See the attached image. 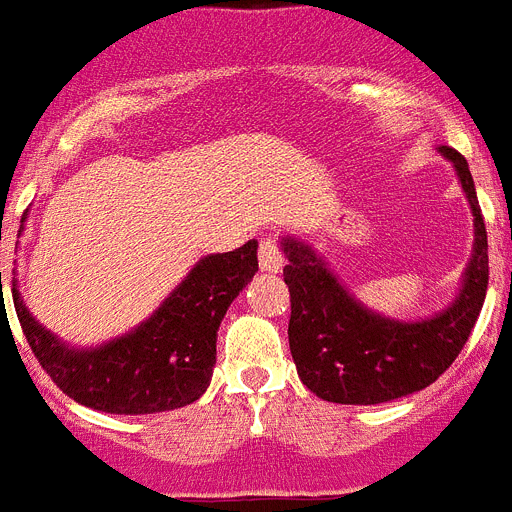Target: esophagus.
<instances>
[{
  "mask_svg": "<svg viewBox=\"0 0 512 512\" xmlns=\"http://www.w3.org/2000/svg\"><path fill=\"white\" fill-rule=\"evenodd\" d=\"M259 266L264 271H279L284 266V256L274 236H264L259 241Z\"/></svg>",
  "mask_w": 512,
  "mask_h": 512,
  "instance_id": "esophagus-1",
  "label": "esophagus"
}]
</instances>
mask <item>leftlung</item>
<instances>
[{
  "label": "left lung",
  "instance_id": "8db88e82",
  "mask_svg": "<svg viewBox=\"0 0 512 512\" xmlns=\"http://www.w3.org/2000/svg\"><path fill=\"white\" fill-rule=\"evenodd\" d=\"M439 152L454 162L475 215L472 253L459 297L424 322H398L355 302L325 261L304 243L284 241V281L292 297L289 348L304 386L332 403H386L431 386L457 360L470 337L487 279V231L467 159L452 147Z\"/></svg>",
  "mask_w": 512,
  "mask_h": 512
}]
</instances>
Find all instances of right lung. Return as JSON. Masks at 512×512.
Here are the masks:
<instances>
[{
    "instance_id": "right-lung-1",
    "label": "right lung",
    "mask_w": 512,
    "mask_h": 512,
    "mask_svg": "<svg viewBox=\"0 0 512 512\" xmlns=\"http://www.w3.org/2000/svg\"><path fill=\"white\" fill-rule=\"evenodd\" d=\"M256 246L205 256L147 322L96 350L65 348L32 320L12 287L17 320L37 363L73 401L126 416L180 409L208 388L220 320L259 271Z\"/></svg>"
}]
</instances>
